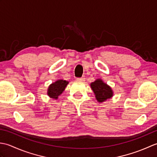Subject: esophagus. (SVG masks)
I'll list each match as a JSON object with an SVG mask.
<instances>
[{
  "mask_svg": "<svg viewBox=\"0 0 157 157\" xmlns=\"http://www.w3.org/2000/svg\"><path fill=\"white\" fill-rule=\"evenodd\" d=\"M85 78L84 77H82V78H77V80L78 81H85Z\"/></svg>",
  "mask_w": 157,
  "mask_h": 157,
  "instance_id": "34e87169",
  "label": "esophagus"
}]
</instances>
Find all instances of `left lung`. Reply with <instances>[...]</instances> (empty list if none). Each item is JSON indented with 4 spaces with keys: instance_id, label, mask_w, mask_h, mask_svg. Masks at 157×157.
Returning <instances> with one entry per match:
<instances>
[{
    "instance_id": "8db88e82",
    "label": "left lung",
    "mask_w": 157,
    "mask_h": 157,
    "mask_svg": "<svg viewBox=\"0 0 157 157\" xmlns=\"http://www.w3.org/2000/svg\"><path fill=\"white\" fill-rule=\"evenodd\" d=\"M91 88L95 94L96 99L99 102H102L113 96V92L109 86L101 79H97L90 84Z\"/></svg>"
}]
</instances>
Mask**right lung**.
I'll list each match as a JSON object with an SVG mask.
<instances>
[{"instance_id": "add662e5", "label": "right lung", "mask_w": 157, "mask_h": 157, "mask_svg": "<svg viewBox=\"0 0 157 157\" xmlns=\"http://www.w3.org/2000/svg\"><path fill=\"white\" fill-rule=\"evenodd\" d=\"M69 84V82L63 79H59L49 86L47 94L49 97L54 99H57L58 96L62 94L65 87Z\"/></svg>"}]
</instances>
